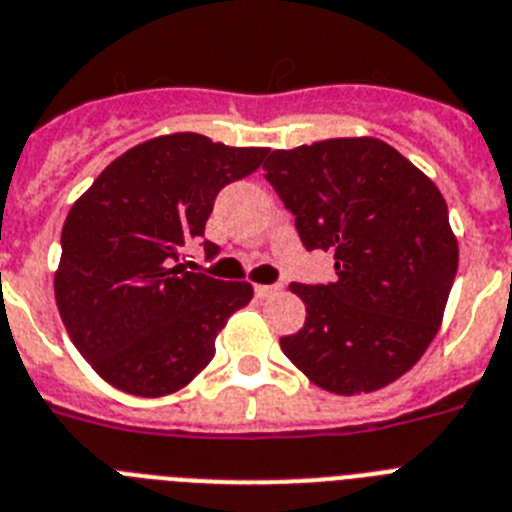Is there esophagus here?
<instances>
[{"label":"esophagus","instance_id":"1","mask_svg":"<svg viewBox=\"0 0 512 512\" xmlns=\"http://www.w3.org/2000/svg\"><path fill=\"white\" fill-rule=\"evenodd\" d=\"M276 291H281V286H265V283H257L255 286L257 299H268V296H273Z\"/></svg>","mask_w":512,"mask_h":512}]
</instances>
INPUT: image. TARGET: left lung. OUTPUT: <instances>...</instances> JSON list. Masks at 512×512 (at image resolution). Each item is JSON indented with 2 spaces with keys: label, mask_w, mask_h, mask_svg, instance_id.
<instances>
[{
  "label": "left lung",
  "mask_w": 512,
  "mask_h": 512,
  "mask_svg": "<svg viewBox=\"0 0 512 512\" xmlns=\"http://www.w3.org/2000/svg\"><path fill=\"white\" fill-rule=\"evenodd\" d=\"M265 179L304 247L336 260L328 283H291L307 307L283 354L322 390L372 393L435 338L458 270L448 205L432 179L375 137L273 150Z\"/></svg>",
  "instance_id": "obj_1"
}]
</instances>
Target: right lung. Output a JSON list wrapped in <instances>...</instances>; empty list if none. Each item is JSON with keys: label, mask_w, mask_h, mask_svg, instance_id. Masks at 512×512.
Instances as JSON below:
<instances>
[{"label": "right lung", "mask_w": 512, "mask_h": 512, "mask_svg": "<svg viewBox=\"0 0 512 512\" xmlns=\"http://www.w3.org/2000/svg\"><path fill=\"white\" fill-rule=\"evenodd\" d=\"M265 156L195 132L163 135L111 161L72 205L54 294L75 349L114 388L158 398L208 367L252 286L187 270L179 255L195 242L205 260L218 255L205 239L218 192Z\"/></svg>", "instance_id": "right-lung-1"}]
</instances>
